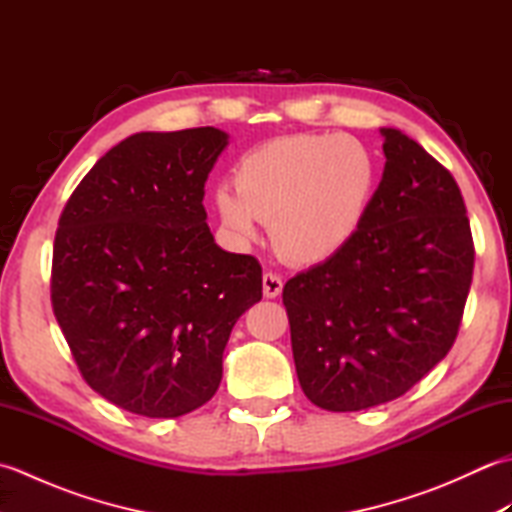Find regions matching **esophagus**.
<instances>
[{
    "label": "esophagus",
    "mask_w": 512,
    "mask_h": 512,
    "mask_svg": "<svg viewBox=\"0 0 512 512\" xmlns=\"http://www.w3.org/2000/svg\"><path fill=\"white\" fill-rule=\"evenodd\" d=\"M262 284H264V297L266 299H275L281 295V288H284V281H281V277L277 273H264L262 277Z\"/></svg>",
    "instance_id": "obj_1"
}]
</instances>
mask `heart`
Returning <instances> with one entry per match:
<instances>
[{"label": "heart", "mask_w": 512, "mask_h": 512, "mask_svg": "<svg viewBox=\"0 0 512 512\" xmlns=\"http://www.w3.org/2000/svg\"><path fill=\"white\" fill-rule=\"evenodd\" d=\"M378 184V160L363 140L301 134L270 140L237 165L235 184L215 189L222 224L239 242L270 222L290 262L317 264L339 253L361 228Z\"/></svg>", "instance_id": "1"}]
</instances>
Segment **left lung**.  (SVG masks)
I'll list each match as a JSON object with an SVG mask.
<instances>
[{
    "label": "left lung",
    "instance_id": "left-lung-1",
    "mask_svg": "<svg viewBox=\"0 0 512 512\" xmlns=\"http://www.w3.org/2000/svg\"><path fill=\"white\" fill-rule=\"evenodd\" d=\"M385 171L339 253L284 286L292 356L310 402L361 411L427 376L458 336L475 248L458 182L383 127Z\"/></svg>",
    "mask_w": 512,
    "mask_h": 512
}]
</instances>
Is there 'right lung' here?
<instances>
[{
	"instance_id": "obj_1",
	"label": "right lung",
	"mask_w": 512,
	"mask_h": 512,
	"mask_svg": "<svg viewBox=\"0 0 512 512\" xmlns=\"http://www.w3.org/2000/svg\"><path fill=\"white\" fill-rule=\"evenodd\" d=\"M228 136L140 132L88 171L59 217L50 299L96 394L145 418L209 402L233 325L262 299L253 255L215 244L204 182Z\"/></svg>"
}]
</instances>
